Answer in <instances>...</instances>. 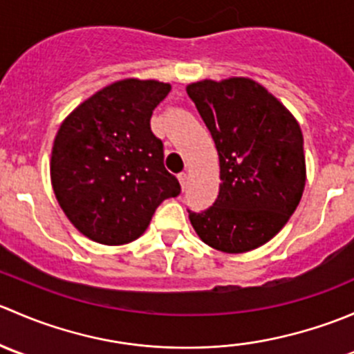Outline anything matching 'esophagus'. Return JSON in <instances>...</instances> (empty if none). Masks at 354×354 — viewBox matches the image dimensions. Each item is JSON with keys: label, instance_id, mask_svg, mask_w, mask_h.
I'll return each mask as SVG.
<instances>
[{"label": "esophagus", "instance_id": "1", "mask_svg": "<svg viewBox=\"0 0 354 354\" xmlns=\"http://www.w3.org/2000/svg\"><path fill=\"white\" fill-rule=\"evenodd\" d=\"M178 180H180V185H181V188H187V181H188V176H187V173H180L178 174Z\"/></svg>", "mask_w": 354, "mask_h": 354}]
</instances>
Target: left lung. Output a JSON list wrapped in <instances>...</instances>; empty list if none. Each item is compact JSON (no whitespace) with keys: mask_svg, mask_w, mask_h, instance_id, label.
I'll list each match as a JSON object with an SVG mask.
<instances>
[{"mask_svg":"<svg viewBox=\"0 0 354 354\" xmlns=\"http://www.w3.org/2000/svg\"><path fill=\"white\" fill-rule=\"evenodd\" d=\"M219 154L221 185L212 207L188 210L200 240L226 253L259 248L276 236L305 188L303 135L292 114L250 78L190 84Z\"/></svg>","mask_w":354,"mask_h":354,"instance_id":"obj_1","label":"left lung"}]
</instances>
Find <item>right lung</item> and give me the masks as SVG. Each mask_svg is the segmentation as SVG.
Listing matches in <instances>:
<instances>
[{"label":"right lung","mask_w":354,"mask_h":354,"mask_svg":"<svg viewBox=\"0 0 354 354\" xmlns=\"http://www.w3.org/2000/svg\"><path fill=\"white\" fill-rule=\"evenodd\" d=\"M171 85L114 82L82 102L59 127L51 181L75 227L102 245H124L147 230L156 209L181 192L164 167L151 118Z\"/></svg>","instance_id":"obj_1"}]
</instances>
